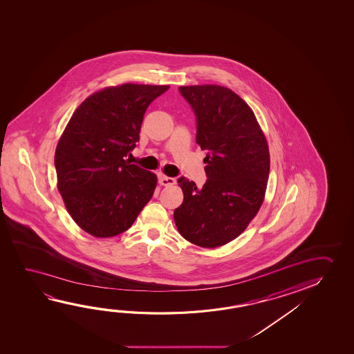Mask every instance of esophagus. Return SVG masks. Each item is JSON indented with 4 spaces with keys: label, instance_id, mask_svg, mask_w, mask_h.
I'll list each match as a JSON object with an SVG mask.
<instances>
[{
    "label": "esophagus",
    "instance_id": "esophagus-1",
    "mask_svg": "<svg viewBox=\"0 0 354 354\" xmlns=\"http://www.w3.org/2000/svg\"><path fill=\"white\" fill-rule=\"evenodd\" d=\"M175 183H176V180L174 178H170L167 175H159V184L162 186L174 185Z\"/></svg>",
    "mask_w": 354,
    "mask_h": 354
}]
</instances>
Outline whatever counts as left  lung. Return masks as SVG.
I'll return each mask as SVG.
<instances>
[{
	"mask_svg": "<svg viewBox=\"0 0 354 354\" xmlns=\"http://www.w3.org/2000/svg\"><path fill=\"white\" fill-rule=\"evenodd\" d=\"M197 122L196 143L207 181L197 189L181 176L184 201L175 225L186 241L217 248L237 238L261 209L267 190L270 156L254 112L231 88L220 85L180 86Z\"/></svg>",
	"mask_w": 354,
	"mask_h": 354,
	"instance_id": "obj_1",
	"label": "left lung"
}]
</instances>
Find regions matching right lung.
<instances>
[{"label":"right lung","mask_w":354,"mask_h":354,"mask_svg":"<svg viewBox=\"0 0 354 354\" xmlns=\"http://www.w3.org/2000/svg\"><path fill=\"white\" fill-rule=\"evenodd\" d=\"M168 85L122 84L90 95L68 122L54 156L57 185L76 225L115 237L133 225L157 175L126 159L140 140L145 110Z\"/></svg>","instance_id":"add662e5"}]
</instances>
